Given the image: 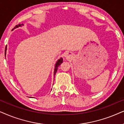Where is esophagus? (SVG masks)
<instances>
[{
    "label": "esophagus",
    "instance_id": "esophagus-1",
    "mask_svg": "<svg viewBox=\"0 0 124 124\" xmlns=\"http://www.w3.org/2000/svg\"><path fill=\"white\" fill-rule=\"evenodd\" d=\"M66 56H68V55H66Z\"/></svg>",
    "mask_w": 124,
    "mask_h": 124
}]
</instances>
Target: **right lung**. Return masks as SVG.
<instances>
[{
  "label": "right lung",
  "instance_id": "obj_1",
  "mask_svg": "<svg viewBox=\"0 0 124 124\" xmlns=\"http://www.w3.org/2000/svg\"><path fill=\"white\" fill-rule=\"evenodd\" d=\"M23 24H19V25H16L15 26V28L14 29H15L16 28H18L19 26H23ZM14 29H12V30H14ZM6 50H7V46H6V49H5V56H6ZM63 62V59L62 58H61L60 59H59V60H58V61L57 62V63L55 64V69H54V75H55V74H56V72H57V69H58V67L59 65H61V63Z\"/></svg>",
  "mask_w": 124,
  "mask_h": 124
}]
</instances>
